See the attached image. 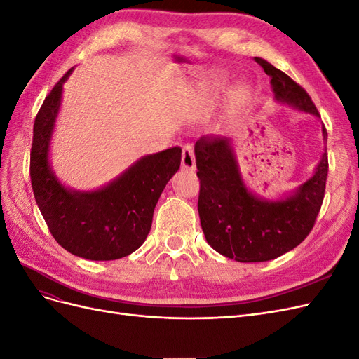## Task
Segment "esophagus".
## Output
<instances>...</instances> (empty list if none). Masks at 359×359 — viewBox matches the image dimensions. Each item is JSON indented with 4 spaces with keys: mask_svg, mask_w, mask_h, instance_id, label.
Instances as JSON below:
<instances>
[{
    "mask_svg": "<svg viewBox=\"0 0 359 359\" xmlns=\"http://www.w3.org/2000/svg\"><path fill=\"white\" fill-rule=\"evenodd\" d=\"M181 168L184 170H194L196 169V160H194L193 154V148L190 145H186L182 148V154H181Z\"/></svg>",
    "mask_w": 359,
    "mask_h": 359,
    "instance_id": "esophagus-1",
    "label": "esophagus"
}]
</instances>
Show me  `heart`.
<instances>
[{"mask_svg":"<svg viewBox=\"0 0 359 359\" xmlns=\"http://www.w3.org/2000/svg\"><path fill=\"white\" fill-rule=\"evenodd\" d=\"M248 97H250L248 85H245V83L235 85L233 88L231 90V93H229V112L231 114H236L238 111H240L241 107L245 104V102L248 100ZM206 114H208V109H206V107H203L202 111L198 112V118L202 119Z\"/></svg>","mask_w":359,"mask_h":359,"instance_id":"heart-1","label":"heart"}]
</instances>
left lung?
<instances>
[{
  "label": "left lung",
  "instance_id": "obj_1",
  "mask_svg": "<svg viewBox=\"0 0 359 359\" xmlns=\"http://www.w3.org/2000/svg\"><path fill=\"white\" fill-rule=\"evenodd\" d=\"M277 103L320 118L310 95L286 73L264 58ZM323 144L328 133L322 126ZM201 191L198 211L203 235L217 253L236 262H265L290 252L310 233L319 214L328 175L327 147L313 175L276 199L259 196L247 187L233 139L201 137L194 145Z\"/></svg>",
  "mask_w": 359,
  "mask_h": 359
}]
</instances>
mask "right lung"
<instances>
[{
  "label": "right lung",
  "instance_id": "obj_1",
  "mask_svg": "<svg viewBox=\"0 0 359 359\" xmlns=\"http://www.w3.org/2000/svg\"><path fill=\"white\" fill-rule=\"evenodd\" d=\"M62 76L43 102L34 121L29 175L34 198L52 236L74 256L115 260L144 244L161 191L181 165V148L136 160L121 175L95 190L62 184L50 163V140L60 114Z\"/></svg>",
  "mask_w": 359,
  "mask_h": 359
}]
</instances>
